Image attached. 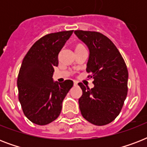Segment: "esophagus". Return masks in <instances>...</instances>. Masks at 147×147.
<instances>
[{
  "label": "esophagus",
  "instance_id": "obj_1",
  "mask_svg": "<svg viewBox=\"0 0 147 147\" xmlns=\"http://www.w3.org/2000/svg\"><path fill=\"white\" fill-rule=\"evenodd\" d=\"M78 85V82H74V86H77Z\"/></svg>",
  "mask_w": 147,
  "mask_h": 147
}]
</instances>
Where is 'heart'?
I'll use <instances>...</instances> for the list:
<instances>
[{
    "mask_svg": "<svg viewBox=\"0 0 147 147\" xmlns=\"http://www.w3.org/2000/svg\"><path fill=\"white\" fill-rule=\"evenodd\" d=\"M85 47L84 46V44L82 43H77L74 46V49H75V52H78V51L82 50V49H85Z\"/></svg>",
    "mask_w": 147,
    "mask_h": 147,
    "instance_id": "heart-1",
    "label": "heart"
}]
</instances>
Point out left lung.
Returning a JSON list of instances; mask_svg holds the SVG:
<instances>
[{"label": "left lung", "instance_id": "1", "mask_svg": "<svg viewBox=\"0 0 147 147\" xmlns=\"http://www.w3.org/2000/svg\"><path fill=\"white\" fill-rule=\"evenodd\" d=\"M75 34L88 47L86 71L93 78L89 89L78 83L82 95L78 99L83 117L94 125L111 123L118 116L127 94L128 71L122 55L107 36L98 32L76 30Z\"/></svg>", "mask_w": 147, "mask_h": 147}]
</instances>
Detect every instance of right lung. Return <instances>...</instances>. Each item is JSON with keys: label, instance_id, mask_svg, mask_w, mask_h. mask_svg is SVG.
Listing matches in <instances>:
<instances>
[{"label": "right lung", "instance_id": "add662e5", "mask_svg": "<svg viewBox=\"0 0 147 147\" xmlns=\"http://www.w3.org/2000/svg\"><path fill=\"white\" fill-rule=\"evenodd\" d=\"M73 30L42 36L23 59L17 78L19 100L24 115L33 123L46 125L59 116L62 101L73 86L71 80L58 83L53 78L59 53Z\"/></svg>", "mask_w": 147, "mask_h": 147}]
</instances>
